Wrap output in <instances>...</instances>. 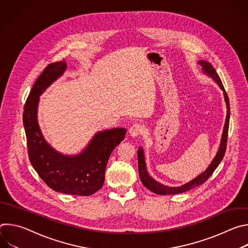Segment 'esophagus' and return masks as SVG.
I'll list each match as a JSON object with an SVG mask.
<instances>
[{"label": "esophagus", "instance_id": "obj_1", "mask_svg": "<svg viewBox=\"0 0 248 248\" xmlns=\"http://www.w3.org/2000/svg\"><path fill=\"white\" fill-rule=\"evenodd\" d=\"M144 130H145V128H144V126H143L142 124H138V123H135V124H133L129 127L128 132H129V134H130L131 136L136 137V136H138L139 134L143 133Z\"/></svg>", "mask_w": 248, "mask_h": 248}]
</instances>
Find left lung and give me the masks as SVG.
<instances>
[{
    "label": "left lung",
    "mask_w": 248,
    "mask_h": 248,
    "mask_svg": "<svg viewBox=\"0 0 248 248\" xmlns=\"http://www.w3.org/2000/svg\"><path fill=\"white\" fill-rule=\"evenodd\" d=\"M199 63L203 66L204 72L206 74H208L210 77L213 78L214 80L219 84V86L224 90V95H225V100H226V103H227L228 112H227V119H226L225 128H224L222 141H221V146L219 148V151H218L215 159L213 160V162L210 164L208 169L203 173L198 175L197 178H195L193 181L187 183L185 186H179V187H168V186H165L157 183L156 181H154L147 172L146 166H145L144 155H143V150H142V148H139L138 152H137V157H138V170H139L140 180H141V182H142V184L144 185L145 187H147L149 190H151L152 192H154L156 194H160V195L178 194V193H183V192L188 191V190H190V189H192V188H194L198 186H201L202 184H204L210 178L212 173H213L214 170L217 169L220 162L223 160V158L225 156V153H226V150H227L229 124H230V102H229V97H228L227 92L225 91V88H224V85L221 81V78L218 76V74L215 70V68L213 67V65H212L208 62H205V61H201V62H199Z\"/></svg>",
    "instance_id": "left-lung-1"
}]
</instances>
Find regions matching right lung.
I'll return each instance as SVG.
<instances>
[{"label":"right lung","mask_w":248,"mask_h":248,"mask_svg":"<svg viewBox=\"0 0 248 248\" xmlns=\"http://www.w3.org/2000/svg\"><path fill=\"white\" fill-rule=\"evenodd\" d=\"M66 67L64 61L48 64L35 81L24 105L23 124L28 157L34 170L53 190L87 196L98 191L105 181V170L111 153L124 139L126 129L117 127L99 132L87 148L75 157L56 152L44 140L37 123L39 95Z\"/></svg>","instance_id":"add662e5"}]
</instances>
